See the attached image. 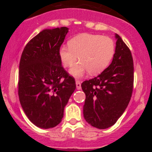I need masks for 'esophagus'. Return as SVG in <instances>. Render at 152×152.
Listing matches in <instances>:
<instances>
[{
    "label": "esophagus",
    "mask_w": 152,
    "mask_h": 152,
    "mask_svg": "<svg viewBox=\"0 0 152 152\" xmlns=\"http://www.w3.org/2000/svg\"><path fill=\"white\" fill-rule=\"evenodd\" d=\"M76 85L77 90H80L82 88V87H81V82L79 80H76Z\"/></svg>",
    "instance_id": "obj_1"
}]
</instances>
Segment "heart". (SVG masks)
Returning <instances> with one entry per match:
<instances>
[{"label": "heart", "instance_id": "obj_1", "mask_svg": "<svg viewBox=\"0 0 152 152\" xmlns=\"http://www.w3.org/2000/svg\"><path fill=\"white\" fill-rule=\"evenodd\" d=\"M69 47L59 49V57L65 67H72V76L80 78L89 72L97 75L104 70L111 62L115 53V43L109 37L93 34H82L72 38Z\"/></svg>", "mask_w": 152, "mask_h": 152}]
</instances>
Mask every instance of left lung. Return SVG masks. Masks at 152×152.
Returning a JSON list of instances; mask_svg holds the SVG:
<instances>
[{"label":"left lung","mask_w":152,"mask_h":152,"mask_svg":"<svg viewBox=\"0 0 152 152\" xmlns=\"http://www.w3.org/2000/svg\"><path fill=\"white\" fill-rule=\"evenodd\" d=\"M112 63L101 74L82 84L86 99L84 118L92 126L104 129L116 123L131 99L134 65L131 50L116 34Z\"/></svg>","instance_id":"left-lung-1"}]
</instances>
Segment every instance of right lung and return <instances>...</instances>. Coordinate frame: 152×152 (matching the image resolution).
I'll return each mask as SVG.
<instances>
[{
  "instance_id": "1",
  "label": "right lung",
  "mask_w": 152,
  "mask_h": 152,
  "mask_svg": "<svg viewBox=\"0 0 152 152\" xmlns=\"http://www.w3.org/2000/svg\"><path fill=\"white\" fill-rule=\"evenodd\" d=\"M67 27L45 29L24 48L19 66L18 96L32 124L53 128L62 121L76 82L62 65L59 49Z\"/></svg>"
}]
</instances>
